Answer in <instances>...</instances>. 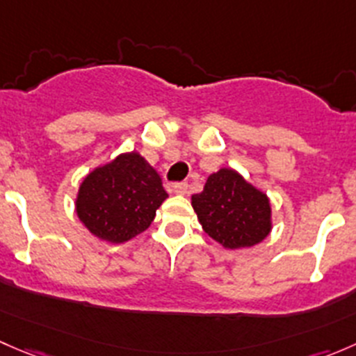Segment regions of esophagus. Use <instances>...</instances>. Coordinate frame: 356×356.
Wrapping results in <instances>:
<instances>
[{
    "label": "esophagus",
    "instance_id": "1",
    "mask_svg": "<svg viewBox=\"0 0 356 356\" xmlns=\"http://www.w3.org/2000/svg\"><path fill=\"white\" fill-rule=\"evenodd\" d=\"M172 193H174V195H179V196L188 195V193H189L188 182H179V184H175L174 188H172Z\"/></svg>",
    "mask_w": 356,
    "mask_h": 356
}]
</instances>
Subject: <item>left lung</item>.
I'll use <instances>...</instances> for the list:
<instances>
[{"label":"left lung","mask_w":356,"mask_h":356,"mask_svg":"<svg viewBox=\"0 0 356 356\" xmlns=\"http://www.w3.org/2000/svg\"><path fill=\"white\" fill-rule=\"evenodd\" d=\"M191 204L203 231L225 250L258 245L272 231V203L267 193L231 167L208 175L203 191L191 196Z\"/></svg>","instance_id":"obj_1"}]
</instances>
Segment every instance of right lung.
I'll return each mask as SVG.
<instances>
[{
  "instance_id": "right-lung-1",
  "label": "right lung",
  "mask_w": 356,
  "mask_h": 356,
  "mask_svg": "<svg viewBox=\"0 0 356 356\" xmlns=\"http://www.w3.org/2000/svg\"><path fill=\"white\" fill-rule=\"evenodd\" d=\"M167 198L156 168L139 152H127L82 179L75 213L95 238L120 245L145 232Z\"/></svg>"
}]
</instances>
